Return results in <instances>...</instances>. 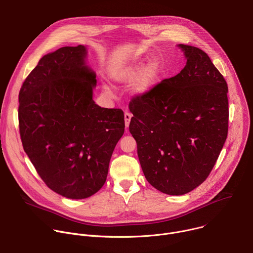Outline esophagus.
I'll return each instance as SVG.
<instances>
[{
  "mask_svg": "<svg viewBox=\"0 0 253 253\" xmlns=\"http://www.w3.org/2000/svg\"><path fill=\"white\" fill-rule=\"evenodd\" d=\"M124 118H125V125H126V127L128 128V127H129V124H130V121H131V118H132V114H131L129 111H125V113H124Z\"/></svg>",
  "mask_w": 253,
  "mask_h": 253,
  "instance_id": "obj_1",
  "label": "esophagus"
}]
</instances>
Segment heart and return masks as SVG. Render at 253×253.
Masks as SVG:
<instances>
[{
    "label": "heart",
    "instance_id": "obj_1",
    "mask_svg": "<svg viewBox=\"0 0 253 253\" xmlns=\"http://www.w3.org/2000/svg\"><path fill=\"white\" fill-rule=\"evenodd\" d=\"M141 68L142 63L138 62L124 68L117 75V78L119 80L130 82L134 80L135 76L138 75V76H136L137 78L135 80L133 87L134 91L138 94H143L149 91L155 84L160 73V64L156 60L149 62L142 70ZM140 70L141 71V72H139ZM106 90H108V88H106Z\"/></svg>",
    "mask_w": 253,
    "mask_h": 253
}]
</instances>
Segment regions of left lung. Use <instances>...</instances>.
Returning <instances> with one entry per match:
<instances>
[{"instance_id": "8db88e82", "label": "left lung", "mask_w": 253, "mask_h": 253, "mask_svg": "<svg viewBox=\"0 0 253 253\" xmlns=\"http://www.w3.org/2000/svg\"><path fill=\"white\" fill-rule=\"evenodd\" d=\"M187 59L174 77L132 97L129 130L147 181L169 195L200 185L228 133V87L202 50L180 44Z\"/></svg>"}]
</instances>
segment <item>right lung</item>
<instances>
[{"instance_id": "1", "label": "right lung", "mask_w": 253, "mask_h": 253, "mask_svg": "<svg viewBox=\"0 0 253 253\" xmlns=\"http://www.w3.org/2000/svg\"><path fill=\"white\" fill-rule=\"evenodd\" d=\"M86 54L78 45L43 56L19 93L23 148L45 184L71 199L101 189L125 128L121 109L95 104Z\"/></svg>"}]
</instances>
